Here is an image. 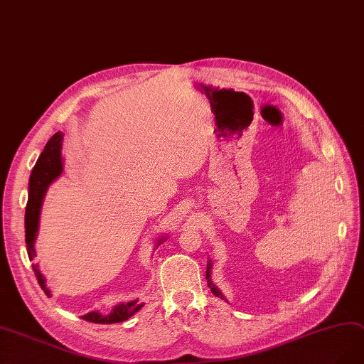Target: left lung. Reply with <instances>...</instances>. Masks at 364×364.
I'll list each match as a JSON object with an SVG mask.
<instances>
[{"label":"left lung","instance_id":"1","mask_svg":"<svg viewBox=\"0 0 364 364\" xmlns=\"http://www.w3.org/2000/svg\"><path fill=\"white\" fill-rule=\"evenodd\" d=\"M211 268H213V264H211V259H208V262H207V272H205V276H207V284H208V287L211 288V292L216 295V297H220L222 300H225V301H228L226 299H225V295L220 292V289L213 284V280H211Z\"/></svg>","mask_w":364,"mask_h":364}]
</instances>
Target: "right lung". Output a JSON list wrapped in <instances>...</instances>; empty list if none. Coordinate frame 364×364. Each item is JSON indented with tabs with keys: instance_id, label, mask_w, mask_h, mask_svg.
I'll use <instances>...</instances> for the list:
<instances>
[{
	"instance_id": "right-lung-1",
	"label": "right lung",
	"mask_w": 364,
	"mask_h": 364,
	"mask_svg": "<svg viewBox=\"0 0 364 364\" xmlns=\"http://www.w3.org/2000/svg\"><path fill=\"white\" fill-rule=\"evenodd\" d=\"M61 145H63V133L57 132L45 145L42 154L37 159V164L33 168L30 184H28V203L25 208V243L28 257L33 261L36 258V240L40 225V211H42L43 199L48 192V187L55 181L63 173V159H61ZM166 237H160L156 243V247L164 243ZM33 270L38 280V285L50 295V291L46 287V279L40 272L38 264H33ZM144 303H138V300H132L127 303H119L112 307L109 314H100L99 311L90 312L82 316V319L96 322V324H115V322H123L133 316L138 311H141Z\"/></svg>"
}]
</instances>
